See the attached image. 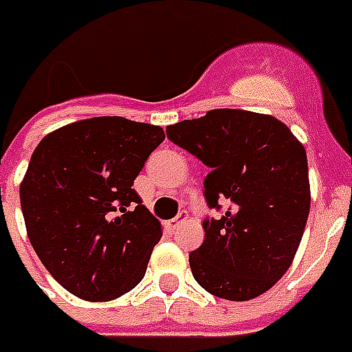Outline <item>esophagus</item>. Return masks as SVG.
Returning a JSON list of instances; mask_svg holds the SVG:
<instances>
[{
  "mask_svg": "<svg viewBox=\"0 0 352 352\" xmlns=\"http://www.w3.org/2000/svg\"><path fill=\"white\" fill-rule=\"evenodd\" d=\"M186 220H188V210H180V212H178V216H176L174 220L166 221V228H168V229L180 228L182 223H184Z\"/></svg>",
  "mask_w": 352,
  "mask_h": 352,
  "instance_id": "34e87169",
  "label": "esophagus"
}]
</instances>
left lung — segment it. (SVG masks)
Returning <instances> with one entry per match:
<instances>
[{
    "label": "left lung",
    "instance_id": "left-lung-1",
    "mask_svg": "<svg viewBox=\"0 0 352 352\" xmlns=\"http://www.w3.org/2000/svg\"><path fill=\"white\" fill-rule=\"evenodd\" d=\"M168 140L210 172L204 243L189 254L195 280L223 300H254L288 271L307 223V153L278 119L244 109H210L166 126ZM228 204V209L221 206Z\"/></svg>",
    "mask_w": 352,
    "mask_h": 352
}]
</instances>
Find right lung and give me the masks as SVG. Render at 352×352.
<instances>
[{
    "label": "right lung",
    "instance_id": "1",
    "mask_svg": "<svg viewBox=\"0 0 352 352\" xmlns=\"http://www.w3.org/2000/svg\"><path fill=\"white\" fill-rule=\"evenodd\" d=\"M164 140L161 126L94 117L47 134L30 159L21 206L37 258L87 301H109L140 283L161 221L132 184Z\"/></svg>",
    "mask_w": 352,
    "mask_h": 352
}]
</instances>
